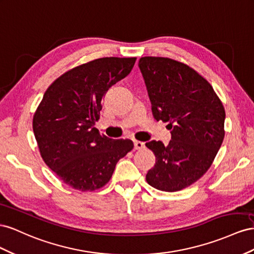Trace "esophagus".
<instances>
[{
  "label": "esophagus",
  "mask_w": 254,
  "mask_h": 254,
  "mask_svg": "<svg viewBox=\"0 0 254 254\" xmlns=\"http://www.w3.org/2000/svg\"><path fill=\"white\" fill-rule=\"evenodd\" d=\"M134 148L136 150H141L144 148V142L142 141H139V140H135L134 141Z\"/></svg>",
  "instance_id": "obj_1"
}]
</instances>
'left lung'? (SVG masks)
<instances>
[{"label": "left lung", "mask_w": 254, "mask_h": 254, "mask_svg": "<svg viewBox=\"0 0 254 254\" xmlns=\"http://www.w3.org/2000/svg\"><path fill=\"white\" fill-rule=\"evenodd\" d=\"M154 118L169 122L168 146L151 140L156 163L146 180L163 191H178L198 181L211 167L224 137L226 113L213 87L187 64L165 57L138 63Z\"/></svg>", "instance_id": "left-lung-1"}]
</instances>
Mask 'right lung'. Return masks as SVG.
Instances as JSON below:
<instances>
[{"label":"right lung","instance_id":"right-lung-1","mask_svg":"<svg viewBox=\"0 0 254 254\" xmlns=\"http://www.w3.org/2000/svg\"><path fill=\"white\" fill-rule=\"evenodd\" d=\"M136 57H103L64 73L43 95L33 118L41 157L64 184L92 191L111 180L116 164L134 147L95 127L106 91L131 72Z\"/></svg>","mask_w":254,"mask_h":254}]
</instances>
